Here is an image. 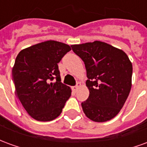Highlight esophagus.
I'll use <instances>...</instances> for the list:
<instances>
[{
  "label": "esophagus",
  "instance_id": "34e87169",
  "mask_svg": "<svg viewBox=\"0 0 147 147\" xmlns=\"http://www.w3.org/2000/svg\"><path fill=\"white\" fill-rule=\"evenodd\" d=\"M80 86H81V83H77L76 85L72 87V90H73L74 91H77V90H78V89L80 88Z\"/></svg>",
  "mask_w": 147,
  "mask_h": 147
}]
</instances>
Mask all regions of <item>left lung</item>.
Wrapping results in <instances>:
<instances>
[{
  "instance_id": "obj_1",
  "label": "left lung",
  "mask_w": 147,
  "mask_h": 147,
  "mask_svg": "<svg viewBox=\"0 0 147 147\" xmlns=\"http://www.w3.org/2000/svg\"><path fill=\"white\" fill-rule=\"evenodd\" d=\"M85 64L90 94L82 102L84 113L95 122L116 117L131 88L132 64L121 49L95 41L71 45Z\"/></svg>"
}]
</instances>
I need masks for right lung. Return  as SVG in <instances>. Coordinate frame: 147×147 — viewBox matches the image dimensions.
<instances>
[{"mask_svg":"<svg viewBox=\"0 0 147 147\" xmlns=\"http://www.w3.org/2000/svg\"><path fill=\"white\" fill-rule=\"evenodd\" d=\"M70 50L67 44L50 40L24 49L17 55L12 68L16 91L34 119L54 120L70 98L71 90L61 83L57 65Z\"/></svg>","mask_w":147,"mask_h":147,"instance_id":"right-lung-1","label":"right lung"}]
</instances>
